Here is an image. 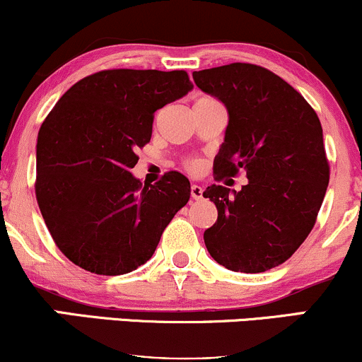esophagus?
Segmentation results:
<instances>
[{"label":"esophagus","instance_id":"34e87169","mask_svg":"<svg viewBox=\"0 0 362 362\" xmlns=\"http://www.w3.org/2000/svg\"><path fill=\"white\" fill-rule=\"evenodd\" d=\"M202 192H204V189H202L201 185H192V187H190V195H192V199H195V201H201Z\"/></svg>","mask_w":362,"mask_h":362}]
</instances>
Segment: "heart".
I'll use <instances>...</instances> for the list:
<instances>
[{
    "instance_id": "heart-1",
    "label": "heart",
    "mask_w": 362,
    "mask_h": 362,
    "mask_svg": "<svg viewBox=\"0 0 362 362\" xmlns=\"http://www.w3.org/2000/svg\"><path fill=\"white\" fill-rule=\"evenodd\" d=\"M201 100H206V98H201ZM201 161H199V160H190L189 161V163H187V167H189L190 170H194V172H197V170L199 168H201Z\"/></svg>"
}]
</instances>
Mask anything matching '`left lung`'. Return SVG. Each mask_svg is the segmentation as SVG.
<instances>
[{
  "mask_svg": "<svg viewBox=\"0 0 362 362\" xmlns=\"http://www.w3.org/2000/svg\"><path fill=\"white\" fill-rule=\"evenodd\" d=\"M192 76L228 110L214 178L240 170L248 178L240 192L218 184L202 192L218 209L206 248L230 271L265 272L288 260L317 221L330 177L322 124L301 93L262 66L233 62Z\"/></svg>",
  "mask_w": 362,
  "mask_h": 362,
  "instance_id": "left-lung-1",
  "label": "left lung"
}]
</instances>
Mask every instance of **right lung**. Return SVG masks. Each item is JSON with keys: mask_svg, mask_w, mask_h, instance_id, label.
I'll return each mask as SVG.
<instances>
[{"mask_svg": "<svg viewBox=\"0 0 362 362\" xmlns=\"http://www.w3.org/2000/svg\"><path fill=\"white\" fill-rule=\"evenodd\" d=\"M192 88L185 71L107 69L74 83L49 112L37 136L35 195L52 240L78 267L136 271L189 202L182 173L143 185L131 168L155 112Z\"/></svg>", "mask_w": 362, "mask_h": 362, "instance_id": "obj_1", "label": "right lung"}]
</instances>
